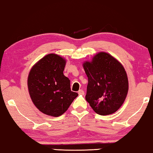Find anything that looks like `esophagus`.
Returning <instances> with one entry per match:
<instances>
[{"instance_id": "obj_1", "label": "esophagus", "mask_w": 153, "mask_h": 153, "mask_svg": "<svg viewBox=\"0 0 153 153\" xmlns=\"http://www.w3.org/2000/svg\"><path fill=\"white\" fill-rule=\"evenodd\" d=\"M78 93H79V94H81V95H83V94H84V91L83 90H79V92H78Z\"/></svg>"}]
</instances>
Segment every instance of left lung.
Here are the masks:
<instances>
[{
    "label": "left lung",
    "mask_w": 153,
    "mask_h": 153,
    "mask_svg": "<svg viewBox=\"0 0 153 153\" xmlns=\"http://www.w3.org/2000/svg\"><path fill=\"white\" fill-rule=\"evenodd\" d=\"M83 68L88 79L86 101L97 114L114 113L124 102L128 91L123 65L111 55L100 52L92 62L84 63Z\"/></svg>",
    "instance_id": "left-lung-1"
}]
</instances>
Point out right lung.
Masks as SVG:
<instances>
[{"instance_id": "obj_1", "label": "right lung", "mask_w": 153, "mask_h": 153, "mask_svg": "<svg viewBox=\"0 0 153 153\" xmlns=\"http://www.w3.org/2000/svg\"><path fill=\"white\" fill-rule=\"evenodd\" d=\"M65 65L62 57L50 54L33 66L29 74L28 89L33 103L50 116H61L78 96L71 90L70 79L64 76Z\"/></svg>"}]
</instances>
